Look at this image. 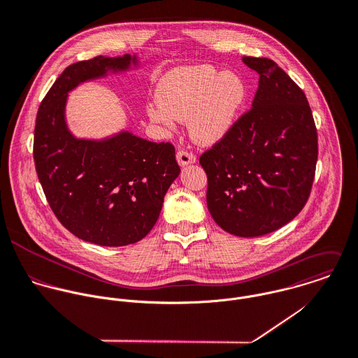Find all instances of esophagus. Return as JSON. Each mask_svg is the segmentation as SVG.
<instances>
[{
  "instance_id": "1",
  "label": "esophagus",
  "mask_w": 358,
  "mask_h": 358,
  "mask_svg": "<svg viewBox=\"0 0 358 358\" xmlns=\"http://www.w3.org/2000/svg\"><path fill=\"white\" fill-rule=\"evenodd\" d=\"M177 162H178V164H180L181 167H184V166H188V164L195 163V162H196V157H195V155H192V153H189V152H187V150H178V153H177Z\"/></svg>"
}]
</instances>
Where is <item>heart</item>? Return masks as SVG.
<instances>
[{"mask_svg":"<svg viewBox=\"0 0 358 358\" xmlns=\"http://www.w3.org/2000/svg\"><path fill=\"white\" fill-rule=\"evenodd\" d=\"M245 100V82L236 72H219L208 64L180 66L157 82L156 101L146 106V115L167 131L188 121L196 143L215 145L233 129Z\"/></svg>","mask_w":358,"mask_h":358,"instance_id":"obj_1","label":"heart"}]
</instances>
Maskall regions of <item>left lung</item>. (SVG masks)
Here are the masks:
<instances>
[{
  "label": "left lung",
  "instance_id": "8db88e82",
  "mask_svg": "<svg viewBox=\"0 0 358 358\" xmlns=\"http://www.w3.org/2000/svg\"><path fill=\"white\" fill-rule=\"evenodd\" d=\"M259 75L251 110L205 152L206 202L213 220L238 237L269 234L304 208L318 159L304 92L272 59L243 57Z\"/></svg>",
  "mask_w": 358,
  "mask_h": 358
}]
</instances>
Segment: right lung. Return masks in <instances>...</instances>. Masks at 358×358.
I'll return each instance as SVG.
<instances>
[{
  "label": "right lung",
  "instance_id": "obj_1",
  "mask_svg": "<svg viewBox=\"0 0 358 358\" xmlns=\"http://www.w3.org/2000/svg\"><path fill=\"white\" fill-rule=\"evenodd\" d=\"M138 66L136 54L75 62L57 78L36 117L33 157L54 215L78 238L103 247L138 243L153 229L180 174L176 150L127 129L101 139L78 138L68 128L65 107L79 85Z\"/></svg>",
  "mask_w": 358,
  "mask_h": 358
}]
</instances>
